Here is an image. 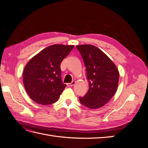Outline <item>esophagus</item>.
<instances>
[{"instance_id": "34e87169", "label": "esophagus", "mask_w": 148, "mask_h": 148, "mask_svg": "<svg viewBox=\"0 0 148 148\" xmlns=\"http://www.w3.org/2000/svg\"><path fill=\"white\" fill-rule=\"evenodd\" d=\"M76 83V82H75V81H73L71 83H67L66 84H67V86H70V87H71V86H73V85H75V84Z\"/></svg>"}]
</instances>
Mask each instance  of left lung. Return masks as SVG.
<instances>
[{"label":"left lung","instance_id":"8db88e82","mask_svg":"<svg viewBox=\"0 0 148 148\" xmlns=\"http://www.w3.org/2000/svg\"><path fill=\"white\" fill-rule=\"evenodd\" d=\"M86 67L89 89L84 97H79L82 104L96 109L106 105L117 90L119 72L117 66L104 52L97 47L78 45Z\"/></svg>","mask_w":148,"mask_h":148}]
</instances>
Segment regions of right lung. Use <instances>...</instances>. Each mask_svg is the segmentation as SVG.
<instances>
[{
    "label": "right lung",
    "mask_w": 148,
    "mask_h": 148,
    "mask_svg": "<svg viewBox=\"0 0 148 148\" xmlns=\"http://www.w3.org/2000/svg\"><path fill=\"white\" fill-rule=\"evenodd\" d=\"M73 45L53 44L29 60L23 73L26 92L35 102L50 105L57 102L66 85L61 79L60 64Z\"/></svg>",
    "instance_id": "add662e5"
}]
</instances>
